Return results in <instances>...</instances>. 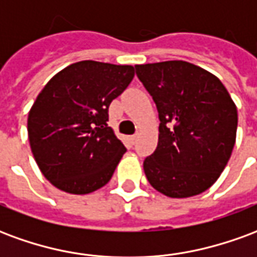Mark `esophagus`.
I'll return each instance as SVG.
<instances>
[{
	"label": "esophagus",
	"instance_id": "34e87169",
	"mask_svg": "<svg viewBox=\"0 0 257 257\" xmlns=\"http://www.w3.org/2000/svg\"><path fill=\"white\" fill-rule=\"evenodd\" d=\"M136 139H138V135H132V136L129 138V140H131L132 143H135V142H136Z\"/></svg>",
	"mask_w": 257,
	"mask_h": 257
}]
</instances>
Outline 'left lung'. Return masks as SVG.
<instances>
[{
  "mask_svg": "<svg viewBox=\"0 0 257 257\" xmlns=\"http://www.w3.org/2000/svg\"><path fill=\"white\" fill-rule=\"evenodd\" d=\"M160 117L156 151L143 162L149 183L171 198L204 193L235 145L238 114L221 81L183 60L138 64Z\"/></svg>",
  "mask_w": 257,
  "mask_h": 257,
  "instance_id": "left-lung-1",
  "label": "left lung"
}]
</instances>
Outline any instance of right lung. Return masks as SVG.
I'll list each match as a JSON object with an SVG mask.
<instances>
[{
    "label": "right lung",
    "mask_w": 257,
    "mask_h": 257,
    "mask_svg": "<svg viewBox=\"0 0 257 257\" xmlns=\"http://www.w3.org/2000/svg\"><path fill=\"white\" fill-rule=\"evenodd\" d=\"M134 66L82 60L37 96L27 132L42 175L62 191L89 194L111 179L126 151L108 125V106L134 79Z\"/></svg>",
    "instance_id": "add662e5"
}]
</instances>
